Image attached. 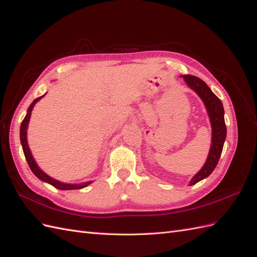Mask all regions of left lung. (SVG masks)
Here are the masks:
<instances>
[{"label": "left lung", "mask_w": 257, "mask_h": 257, "mask_svg": "<svg viewBox=\"0 0 257 257\" xmlns=\"http://www.w3.org/2000/svg\"><path fill=\"white\" fill-rule=\"evenodd\" d=\"M181 77L185 83L188 84V87L195 92L200 99L203 100L210 123H211L212 132L211 145H210V150L205 164L199 169L198 173L194 175L189 182V185H193L209 177L214 170L221 157L225 139H226V125H225L224 120L223 104L220 98L206 84V82L195 76L184 75Z\"/></svg>", "instance_id": "8db88e82"}]
</instances>
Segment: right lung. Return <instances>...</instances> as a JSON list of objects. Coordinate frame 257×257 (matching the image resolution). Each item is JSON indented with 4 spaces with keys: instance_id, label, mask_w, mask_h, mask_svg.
<instances>
[{
    "instance_id": "obj_1",
    "label": "right lung",
    "mask_w": 257,
    "mask_h": 257,
    "mask_svg": "<svg viewBox=\"0 0 257 257\" xmlns=\"http://www.w3.org/2000/svg\"><path fill=\"white\" fill-rule=\"evenodd\" d=\"M46 95V93L44 95L40 96L35 98L32 104H31L28 108L27 110V114L25 116V119H23L21 125H20V143H21V146H22V150H23V153H25V157H26V160L28 162V164L31 168V170H32L33 174L40 179V180H42L43 182H46V183H49L51 184L52 186H54V188L58 189V190H63V191H67V190H80V189H83L85 188V186H88L89 184H91L93 181H87V182H81V183H65V182H62V181H59L57 180V179H54L52 177H50L49 175L46 174L44 170L41 169V167L37 165V163L35 161V159L33 158V154L32 152H31L30 150V147H29V144H28V127H29V122H30V119H31V113H32V110L34 106L36 105L37 102H40V100Z\"/></svg>"
}]
</instances>
